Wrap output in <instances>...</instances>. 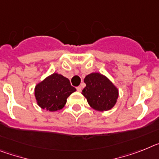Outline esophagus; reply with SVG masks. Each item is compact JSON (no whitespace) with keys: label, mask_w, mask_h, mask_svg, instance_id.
<instances>
[{"label":"esophagus","mask_w":159,"mask_h":159,"mask_svg":"<svg viewBox=\"0 0 159 159\" xmlns=\"http://www.w3.org/2000/svg\"><path fill=\"white\" fill-rule=\"evenodd\" d=\"M81 89H82V86H81V85H79V86L77 87V90H78V92H81Z\"/></svg>","instance_id":"esophagus-1"}]
</instances>
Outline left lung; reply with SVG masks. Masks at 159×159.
Masks as SVG:
<instances>
[{
  "instance_id": "8db88e82",
  "label": "left lung",
  "mask_w": 159,
  "mask_h": 159,
  "mask_svg": "<svg viewBox=\"0 0 159 159\" xmlns=\"http://www.w3.org/2000/svg\"><path fill=\"white\" fill-rule=\"evenodd\" d=\"M84 82L86 86L81 93L92 108L106 111L114 107L118 99V90L108 78L98 73H93L85 77Z\"/></svg>"
}]
</instances>
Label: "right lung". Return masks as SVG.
<instances>
[{
  "label": "right lung",
  "instance_id": "right-lung-1",
  "mask_svg": "<svg viewBox=\"0 0 159 159\" xmlns=\"http://www.w3.org/2000/svg\"><path fill=\"white\" fill-rule=\"evenodd\" d=\"M75 91L68 78L61 74H53L37 85L36 100L41 108L56 111L63 108L67 98Z\"/></svg>",
  "mask_w": 159,
  "mask_h": 159
}]
</instances>
